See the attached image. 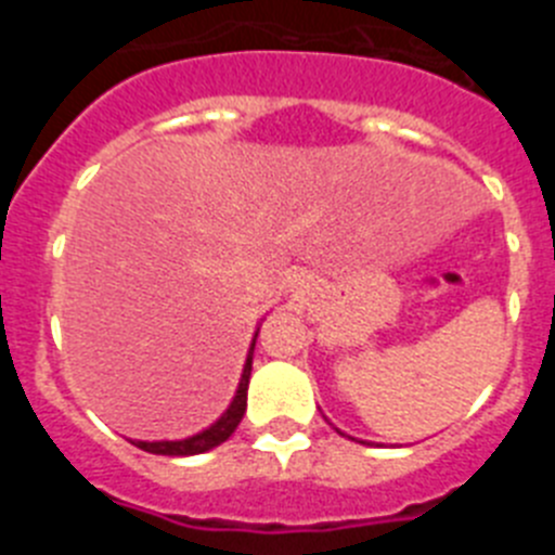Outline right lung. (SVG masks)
Returning <instances> with one entry per match:
<instances>
[{
    "instance_id": "right-lung-1",
    "label": "right lung",
    "mask_w": 555,
    "mask_h": 555,
    "mask_svg": "<svg viewBox=\"0 0 555 555\" xmlns=\"http://www.w3.org/2000/svg\"><path fill=\"white\" fill-rule=\"evenodd\" d=\"M255 338H258V331H255ZM255 338H253V345H249V356H247V361H244L242 380H238V389H235L233 403L228 405V411L219 416L217 423L210 425V428H205L203 434L189 436V439H180V442H132V444L141 450H146V453H155V455H197V453H205V450L219 448L222 442H228L230 434H233V430L238 428V423H242L244 411H247V386H249V372H253Z\"/></svg>"
}]
</instances>
